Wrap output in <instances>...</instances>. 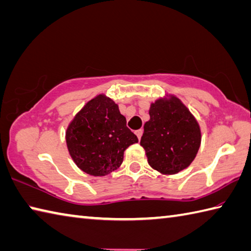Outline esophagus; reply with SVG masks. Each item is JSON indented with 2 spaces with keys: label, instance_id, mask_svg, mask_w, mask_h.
Wrapping results in <instances>:
<instances>
[{
  "label": "esophagus",
  "instance_id": "1",
  "mask_svg": "<svg viewBox=\"0 0 251 251\" xmlns=\"http://www.w3.org/2000/svg\"><path fill=\"white\" fill-rule=\"evenodd\" d=\"M143 133H144V130L143 129H138V130H136L135 131V134L137 135V137H138V139H140L141 138V136H143Z\"/></svg>",
  "mask_w": 251,
  "mask_h": 251
}]
</instances>
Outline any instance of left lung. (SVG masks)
<instances>
[{
  "mask_svg": "<svg viewBox=\"0 0 251 251\" xmlns=\"http://www.w3.org/2000/svg\"><path fill=\"white\" fill-rule=\"evenodd\" d=\"M140 145L152 169L176 175L194 160L201 145V129L180 99L167 95L150 104Z\"/></svg>",
  "mask_w": 251,
  "mask_h": 251,
  "instance_id": "1",
  "label": "left lung"
}]
</instances>
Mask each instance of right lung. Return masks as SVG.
<instances>
[{"label":"right lung","mask_w":251,"mask_h":251,"mask_svg":"<svg viewBox=\"0 0 251 251\" xmlns=\"http://www.w3.org/2000/svg\"><path fill=\"white\" fill-rule=\"evenodd\" d=\"M67 147L80 169L103 176L122 165L124 151L138 138L126 126L118 105L104 94L85 104L66 131Z\"/></svg>","instance_id":"add662e5"}]
</instances>
